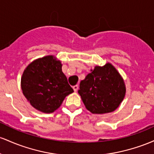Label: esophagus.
Returning <instances> with one entry per match:
<instances>
[{"instance_id": "esophagus-1", "label": "esophagus", "mask_w": 154, "mask_h": 154, "mask_svg": "<svg viewBox=\"0 0 154 154\" xmlns=\"http://www.w3.org/2000/svg\"><path fill=\"white\" fill-rule=\"evenodd\" d=\"M72 89H73V90L75 91H76L78 90V89H79V86L78 85H75L72 86Z\"/></svg>"}]
</instances>
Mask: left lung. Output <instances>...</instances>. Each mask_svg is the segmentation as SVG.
<instances>
[{"mask_svg":"<svg viewBox=\"0 0 154 154\" xmlns=\"http://www.w3.org/2000/svg\"><path fill=\"white\" fill-rule=\"evenodd\" d=\"M78 92L86 109L92 113L103 114L118 108L125 96L126 89L116 69L107 63L103 67L96 66L88 74L81 82Z\"/></svg>","mask_w":154,"mask_h":154,"instance_id":"left-lung-1","label":"left lung"}]
</instances>
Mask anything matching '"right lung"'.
<instances>
[{
	"label": "right lung",
	"mask_w": 154,
	"mask_h": 154,
	"mask_svg": "<svg viewBox=\"0 0 154 154\" xmlns=\"http://www.w3.org/2000/svg\"><path fill=\"white\" fill-rule=\"evenodd\" d=\"M22 90L33 108L50 113L57 110L65 97L73 91L62 71V64L53 56L38 59L22 74Z\"/></svg>",
	"instance_id": "obj_1"
}]
</instances>
